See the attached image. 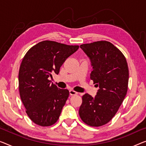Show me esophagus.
Segmentation results:
<instances>
[{"label": "esophagus", "instance_id": "esophagus-1", "mask_svg": "<svg viewBox=\"0 0 146 146\" xmlns=\"http://www.w3.org/2000/svg\"><path fill=\"white\" fill-rule=\"evenodd\" d=\"M77 94H78V92H75V90H69V94H70V96H75V95H77Z\"/></svg>", "mask_w": 146, "mask_h": 146}]
</instances>
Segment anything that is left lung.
<instances>
[{"instance_id": "left-lung-1", "label": "left lung", "mask_w": 146, "mask_h": 146, "mask_svg": "<svg viewBox=\"0 0 146 146\" xmlns=\"http://www.w3.org/2000/svg\"><path fill=\"white\" fill-rule=\"evenodd\" d=\"M80 47L90 58L93 66L90 79L99 90L94 97L82 96L79 115L87 125L101 127L111 120L125 99L129 67L121 51L108 41H96Z\"/></svg>"}]
</instances>
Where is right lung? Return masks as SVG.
Wrapping results in <instances>:
<instances>
[{"label":"right lung","mask_w":146,"mask_h":146,"mask_svg":"<svg viewBox=\"0 0 146 146\" xmlns=\"http://www.w3.org/2000/svg\"><path fill=\"white\" fill-rule=\"evenodd\" d=\"M44 40L31 47L23 58L19 70V91L26 113L41 127H49L59 119L69 92L51 84L49 77L58 74L65 61L79 48Z\"/></svg>","instance_id":"right-lung-1"}]
</instances>
